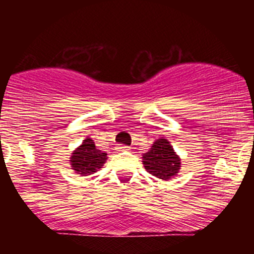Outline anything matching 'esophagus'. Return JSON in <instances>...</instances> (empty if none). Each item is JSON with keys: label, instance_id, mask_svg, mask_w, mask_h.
<instances>
[{"label": "esophagus", "instance_id": "1", "mask_svg": "<svg viewBox=\"0 0 254 254\" xmlns=\"http://www.w3.org/2000/svg\"><path fill=\"white\" fill-rule=\"evenodd\" d=\"M129 147L125 146V145H120V146H117V151H128Z\"/></svg>", "mask_w": 254, "mask_h": 254}]
</instances>
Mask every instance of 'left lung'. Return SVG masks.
<instances>
[{
	"mask_svg": "<svg viewBox=\"0 0 254 254\" xmlns=\"http://www.w3.org/2000/svg\"><path fill=\"white\" fill-rule=\"evenodd\" d=\"M142 164L151 176L161 181H169L176 177L182 167L181 158L164 137L154 141L149 151L142 154Z\"/></svg>",
	"mask_w": 254,
	"mask_h": 254,
	"instance_id": "left-lung-1",
	"label": "left lung"
}]
</instances>
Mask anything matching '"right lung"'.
Segmentation results:
<instances>
[{"mask_svg":"<svg viewBox=\"0 0 254 254\" xmlns=\"http://www.w3.org/2000/svg\"><path fill=\"white\" fill-rule=\"evenodd\" d=\"M107 159V152L96 149L94 141L86 137L80 146L73 150L68 161L76 174L84 177L94 174L96 170L103 168Z\"/></svg>","mask_w":254,"mask_h":254,"instance_id":"1","label":"right lung"}]
</instances>
